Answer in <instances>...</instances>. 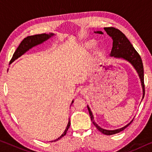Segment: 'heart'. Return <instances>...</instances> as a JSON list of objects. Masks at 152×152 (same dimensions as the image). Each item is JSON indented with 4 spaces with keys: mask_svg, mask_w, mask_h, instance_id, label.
<instances>
[{
    "mask_svg": "<svg viewBox=\"0 0 152 152\" xmlns=\"http://www.w3.org/2000/svg\"><path fill=\"white\" fill-rule=\"evenodd\" d=\"M93 45H94L93 43H86V44L85 45V47L86 48H89L92 47V46Z\"/></svg>",
    "mask_w": 152,
    "mask_h": 152,
    "instance_id": "b5f03b06",
    "label": "heart"
}]
</instances>
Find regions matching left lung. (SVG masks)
<instances>
[{"instance_id":"8db88e82","label":"left lung","mask_w":152,"mask_h":152,"mask_svg":"<svg viewBox=\"0 0 152 152\" xmlns=\"http://www.w3.org/2000/svg\"><path fill=\"white\" fill-rule=\"evenodd\" d=\"M104 29L105 31L107 33V34L110 35L112 37L113 40V48L111 52H110V56H114L115 58H123L125 60H127L128 61L132 64L136 69V70L139 74L140 78L141 79V85L143 88V99L145 95V84H144V74H143V66L141 60V56L139 54L137 51L135 50L131 42L129 39L126 37L124 33H123L119 29H116L115 27H104ZM96 33V32H95ZM97 33L99 34H102L101 31H97ZM88 107V110L91 116V121L93 123L94 125L97 128V129L103 133L104 135H110L115 134V133H119L124 130L125 128H127L129 125L133 121H132L129 124H127L125 127H123L119 129L116 130H106L104 129H102L94 121V117L92 115L90 108Z\"/></svg>"}]
</instances>
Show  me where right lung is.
Listing matches in <instances>:
<instances>
[{
    "label": "right lung",
    "mask_w": 152,
    "mask_h": 152,
    "mask_svg": "<svg viewBox=\"0 0 152 152\" xmlns=\"http://www.w3.org/2000/svg\"><path fill=\"white\" fill-rule=\"evenodd\" d=\"M53 35V33H50V35L46 34V33H43V34H38V35H31V36H28V37H25V39L20 42L19 47L17 48L16 51H15L14 54L12 56L11 61H10V64L13 62L15 60H17L18 58H19L20 56H22L23 53L26 52L27 51L29 50V49L34 47V46L37 45L38 44H40V43H43V42H45V41H46ZM73 102L74 101L72 102V104L73 103ZM70 121L69 119L68 125H67V127L65 129V131H64V132L63 133V134L61 135L59 138L56 139V140L51 141H52V142L53 141L54 142V141H58V140H60V139L64 137V136L66 134L67 131L68 130V128L70 127Z\"/></svg>",
    "instance_id": "1"
}]
</instances>
